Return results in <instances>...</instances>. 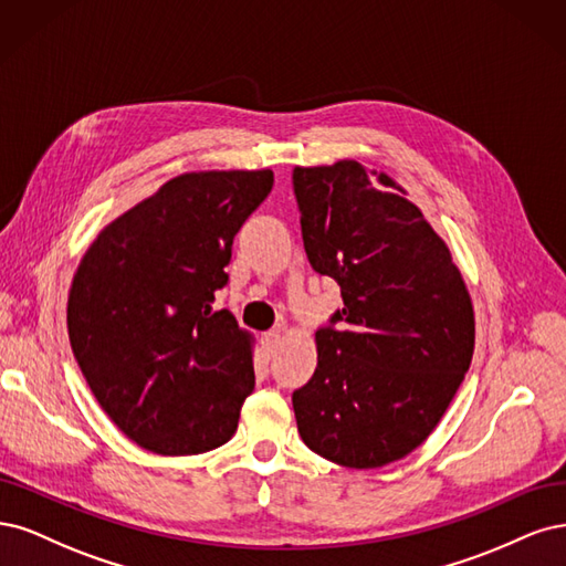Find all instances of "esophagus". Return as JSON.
Returning <instances> with one entry per match:
<instances>
[{
	"label": "esophagus",
	"mask_w": 566,
	"mask_h": 566,
	"mask_svg": "<svg viewBox=\"0 0 566 566\" xmlns=\"http://www.w3.org/2000/svg\"><path fill=\"white\" fill-rule=\"evenodd\" d=\"M280 336H282V329H270L268 334H263V348H265L268 357H270L272 353H275L277 343H280Z\"/></svg>",
	"instance_id": "obj_1"
}]
</instances>
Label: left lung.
<instances>
[{
  "mask_svg": "<svg viewBox=\"0 0 566 566\" xmlns=\"http://www.w3.org/2000/svg\"><path fill=\"white\" fill-rule=\"evenodd\" d=\"M294 195L307 261L343 296L315 334L313 378L291 397L298 432L326 461L388 465L428 440L470 369V294L390 176L355 159L296 167Z\"/></svg>",
  "mask_w": 566,
  "mask_h": 566,
  "instance_id": "left-lung-1",
  "label": "left lung"
}]
</instances>
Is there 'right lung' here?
Listing matches in <instances>:
<instances>
[{"label": "right lung", "instance_id": "1", "mask_svg": "<svg viewBox=\"0 0 566 566\" xmlns=\"http://www.w3.org/2000/svg\"><path fill=\"white\" fill-rule=\"evenodd\" d=\"M263 171H192L122 213L84 253L67 334L91 392L143 449L226 444L251 395V334L213 310L242 223L270 195Z\"/></svg>", "mask_w": 566, "mask_h": 566}]
</instances>
